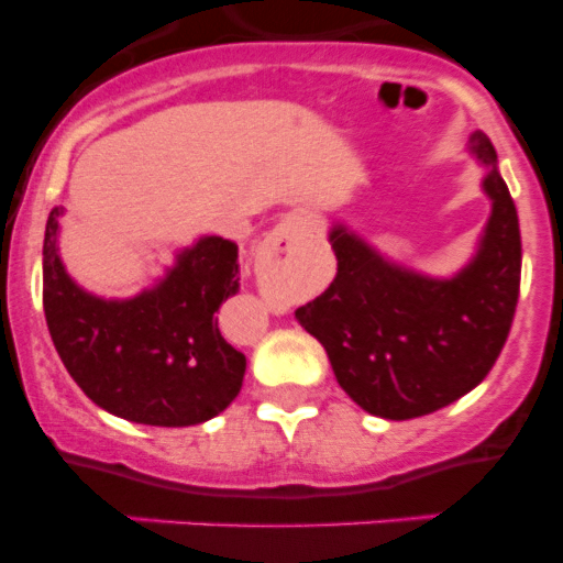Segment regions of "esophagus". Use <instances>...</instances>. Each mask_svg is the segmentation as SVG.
Instances as JSON below:
<instances>
[{
  "instance_id": "obj_1",
  "label": "esophagus",
  "mask_w": 563,
  "mask_h": 563,
  "mask_svg": "<svg viewBox=\"0 0 563 563\" xmlns=\"http://www.w3.org/2000/svg\"><path fill=\"white\" fill-rule=\"evenodd\" d=\"M307 231H310V220H307L305 213L301 211L285 213V217L278 220V225L267 233V239L262 242V247H258V262H262V265L273 262L278 251H285V247L296 245L298 239H305Z\"/></svg>"
}]
</instances>
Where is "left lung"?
<instances>
[{"instance_id":"left-lung-1","label":"left lung","mask_w":563,"mask_h":563,"mask_svg":"<svg viewBox=\"0 0 563 563\" xmlns=\"http://www.w3.org/2000/svg\"><path fill=\"white\" fill-rule=\"evenodd\" d=\"M471 154L487 168L490 220L474 258L451 278L395 265L346 225H332L338 273L298 324L321 341L341 389L375 417L411 420L460 400L494 369L514 324L521 233L514 197L485 134Z\"/></svg>"}]
</instances>
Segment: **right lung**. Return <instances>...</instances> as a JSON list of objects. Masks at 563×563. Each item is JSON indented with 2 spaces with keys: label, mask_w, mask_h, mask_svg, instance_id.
<instances>
[{
  "label": "right lung",
  "mask_w": 563,
  "mask_h": 563,
  "mask_svg": "<svg viewBox=\"0 0 563 563\" xmlns=\"http://www.w3.org/2000/svg\"><path fill=\"white\" fill-rule=\"evenodd\" d=\"M44 231V318L69 377L103 411L143 426L183 429L231 406L245 355L222 338L213 312L239 290V247L202 236L134 298L78 287L58 256V217Z\"/></svg>",
  "instance_id": "add662e5"
}]
</instances>
